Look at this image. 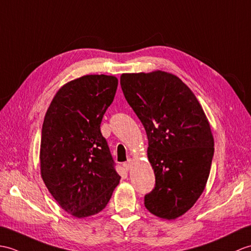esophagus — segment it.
Wrapping results in <instances>:
<instances>
[{"label": "esophagus", "mask_w": 251, "mask_h": 251, "mask_svg": "<svg viewBox=\"0 0 251 251\" xmlns=\"http://www.w3.org/2000/svg\"><path fill=\"white\" fill-rule=\"evenodd\" d=\"M131 166H132V160H131V159H129V160L126 161V162L124 163V168H125L126 171H129V170L131 169Z\"/></svg>", "instance_id": "1"}]
</instances>
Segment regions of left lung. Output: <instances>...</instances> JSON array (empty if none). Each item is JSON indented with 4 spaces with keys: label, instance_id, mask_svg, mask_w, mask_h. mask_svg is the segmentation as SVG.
I'll list each match as a JSON object with an SVG mask.
<instances>
[{
    "label": "left lung",
    "instance_id": "obj_1",
    "mask_svg": "<svg viewBox=\"0 0 251 251\" xmlns=\"http://www.w3.org/2000/svg\"><path fill=\"white\" fill-rule=\"evenodd\" d=\"M125 98L142 121L155 186L145 196L150 213L176 219L204 191L214 155L209 122L193 92L162 71L122 74Z\"/></svg>",
    "mask_w": 251,
    "mask_h": 251
}]
</instances>
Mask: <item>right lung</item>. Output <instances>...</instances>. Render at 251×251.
Returning a JSON list of instances; mask_svg holds the SVG:
<instances>
[{
    "mask_svg": "<svg viewBox=\"0 0 251 251\" xmlns=\"http://www.w3.org/2000/svg\"><path fill=\"white\" fill-rule=\"evenodd\" d=\"M118 79L86 75L65 83L50 103L41 138V175L66 213L85 218L106 207L120 176L101 122Z\"/></svg>",
    "mask_w": 251,
    "mask_h": 251,
    "instance_id": "add662e5",
    "label": "right lung"
}]
</instances>
